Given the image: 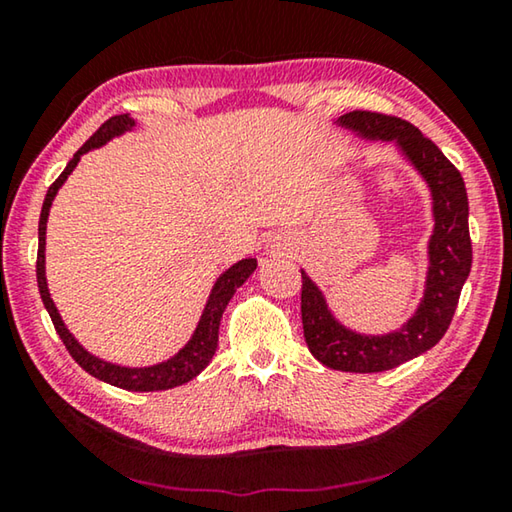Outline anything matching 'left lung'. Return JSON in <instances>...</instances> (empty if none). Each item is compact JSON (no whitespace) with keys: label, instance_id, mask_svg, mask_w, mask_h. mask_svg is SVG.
Instances as JSON below:
<instances>
[{"label":"left lung","instance_id":"1","mask_svg":"<svg viewBox=\"0 0 512 512\" xmlns=\"http://www.w3.org/2000/svg\"><path fill=\"white\" fill-rule=\"evenodd\" d=\"M336 124L368 142H391L420 173L431 194L433 232L427 244V277L418 309L388 334H363L343 325L329 309L323 289L302 273V329L309 352L327 368L343 372H381L420 357L443 339L472 268L470 205L461 171L409 121L354 110Z\"/></svg>","mask_w":512,"mask_h":512}]
</instances>
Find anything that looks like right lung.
<instances>
[{
    "mask_svg": "<svg viewBox=\"0 0 512 512\" xmlns=\"http://www.w3.org/2000/svg\"><path fill=\"white\" fill-rule=\"evenodd\" d=\"M135 128V119L128 115H117L110 117L106 124H103L97 133H94L88 142H85L79 151L74 153V158L67 162L65 171L56 178V183L47 189L45 203H42V212H40V223H38V262H36V275H38V289H40V298L45 302V309L49 311L51 323H54L56 332L60 339H63L67 352L72 354V359L79 363V366L90 372L92 377H97L101 381H106L110 386L124 388V391H135V393H149V391H169V388L183 386L189 379H194L198 372L207 368V363L212 361L216 345H219V325H221V316L225 307H228L230 298L235 296V291L244 284L253 271L257 268V259L246 257L239 259L237 264H232L230 268L216 277L214 287L210 291V298L205 302V309L201 314V320L194 329L192 339L185 343L183 350H178L173 357L167 361L155 363V366H144V368H128V366H117V363L103 361L99 357H94L83 345L74 339L72 332L65 327L63 318H60L58 309L51 300V293L47 287V275H45V244H47V219H49V210L51 203L58 194V189L65 185V180L69 173L76 169L81 155H85L92 149H99V146L108 144L112 137H119Z\"/></svg>",
    "mask_w": 512,
    "mask_h": 512,
    "instance_id": "1",
    "label": "right lung"
}]
</instances>
